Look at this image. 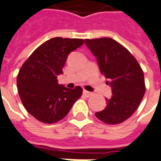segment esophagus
Listing matches in <instances>:
<instances>
[{
  "mask_svg": "<svg viewBox=\"0 0 161 161\" xmlns=\"http://www.w3.org/2000/svg\"><path fill=\"white\" fill-rule=\"evenodd\" d=\"M83 94H84V96H86V97H90L93 95L92 92H90V91H87V90H84L83 91Z\"/></svg>",
  "mask_w": 161,
  "mask_h": 161,
  "instance_id": "1",
  "label": "esophagus"
}]
</instances>
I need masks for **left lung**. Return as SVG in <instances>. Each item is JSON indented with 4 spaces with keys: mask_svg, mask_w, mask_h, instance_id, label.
Wrapping results in <instances>:
<instances>
[{
    "mask_svg": "<svg viewBox=\"0 0 161 161\" xmlns=\"http://www.w3.org/2000/svg\"><path fill=\"white\" fill-rule=\"evenodd\" d=\"M85 44L112 88L107 108L96 116L108 125L122 123L137 109L145 94L143 71L131 53L112 38L85 39Z\"/></svg>",
    "mask_w": 161,
    "mask_h": 161,
    "instance_id": "left-lung-1",
    "label": "left lung"
}]
</instances>
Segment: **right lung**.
Returning <instances> with one entry per match:
<instances>
[{"label": "right lung", "instance_id": "right-lung-1", "mask_svg": "<svg viewBox=\"0 0 161 161\" xmlns=\"http://www.w3.org/2000/svg\"><path fill=\"white\" fill-rule=\"evenodd\" d=\"M83 39L54 37L36 49L24 63L17 77L19 95L27 112L46 124L65 118L82 95L79 86L68 89L57 77L69 53L84 44Z\"/></svg>", "mask_w": 161, "mask_h": 161}]
</instances>
